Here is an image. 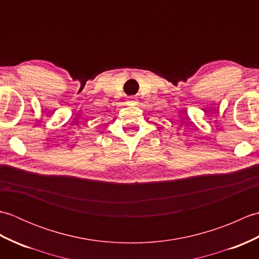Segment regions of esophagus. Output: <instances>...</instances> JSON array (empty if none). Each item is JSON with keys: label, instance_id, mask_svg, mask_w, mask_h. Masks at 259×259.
I'll use <instances>...</instances> for the list:
<instances>
[{"label": "esophagus", "instance_id": "esophagus-1", "mask_svg": "<svg viewBox=\"0 0 259 259\" xmlns=\"http://www.w3.org/2000/svg\"><path fill=\"white\" fill-rule=\"evenodd\" d=\"M128 102H129L130 106H137V103H138V102H137V100H136V98H135V97H131V98H130V100H129Z\"/></svg>", "mask_w": 259, "mask_h": 259}]
</instances>
